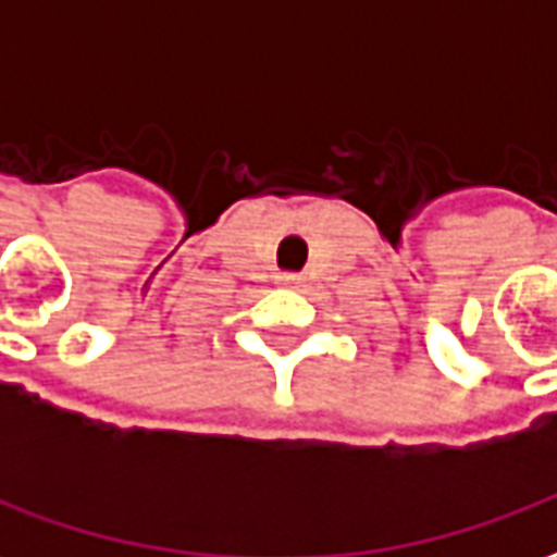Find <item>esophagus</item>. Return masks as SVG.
<instances>
[{"label":"esophagus","mask_w":557,"mask_h":557,"mask_svg":"<svg viewBox=\"0 0 557 557\" xmlns=\"http://www.w3.org/2000/svg\"><path fill=\"white\" fill-rule=\"evenodd\" d=\"M298 274H280V283H283V286H295V283H298Z\"/></svg>","instance_id":"1"}]
</instances>
